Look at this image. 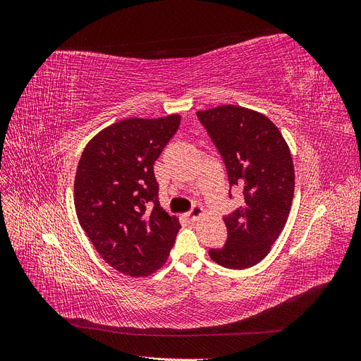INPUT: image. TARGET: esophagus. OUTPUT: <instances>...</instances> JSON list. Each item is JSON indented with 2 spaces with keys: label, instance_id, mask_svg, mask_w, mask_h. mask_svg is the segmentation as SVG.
I'll return each instance as SVG.
<instances>
[{
  "label": "esophagus",
  "instance_id": "34e87169",
  "mask_svg": "<svg viewBox=\"0 0 361 361\" xmlns=\"http://www.w3.org/2000/svg\"><path fill=\"white\" fill-rule=\"evenodd\" d=\"M202 215H204L203 207L200 204H194L192 209L187 214V218L190 221H194V220H197V218H200Z\"/></svg>",
  "mask_w": 361,
  "mask_h": 361
}]
</instances>
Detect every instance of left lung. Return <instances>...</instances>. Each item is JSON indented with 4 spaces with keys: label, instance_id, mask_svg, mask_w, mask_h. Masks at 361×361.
<instances>
[{
    "label": "left lung",
    "instance_id": "obj_1",
    "mask_svg": "<svg viewBox=\"0 0 361 361\" xmlns=\"http://www.w3.org/2000/svg\"><path fill=\"white\" fill-rule=\"evenodd\" d=\"M197 117L220 152L231 187L244 194V204L224 218L226 245L211 248L209 256L224 268L255 267L289 216L295 188L289 146L265 114L244 106L220 105Z\"/></svg>",
    "mask_w": 361,
    "mask_h": 361
}]
</instances>
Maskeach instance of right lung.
<instances>
[{
    "mask_svg": "<svg viewBox=\"0 0 361 361\" xmlns=\"http://www.w3.org/2000/svg\"><path fill=\"white\" fill-rule=\"evenodd\" d=\"M179 125V114L120 120L96 134L80 158L76 216L101 257L126 276L159 269L180 228L178 218L159 204L154 173Z\"/></svg>",
    "mask_w": 361,
    "mask_h": 361,
    "instance_id": "1",
    "label": "right lung"
}]
</instances>
